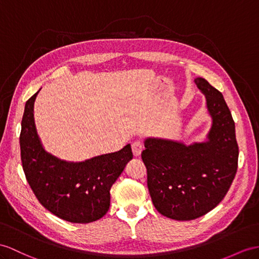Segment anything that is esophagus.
<instances>
[{
	"label": "esophagus",
	"instance_id": "1",
	"mask_svg": "<svg viewBox=\"0 0 259 259\" xmlns=\"http://www.w3.org/2000/svg\"><path fill=\"white\" fill-rule=\"evenodd\" d=\"M131 148H132V152H134V154L136 156H139V155L141 154V152L143 150V144H142L141 141L136 140L135 142H132Z\"/></svg>",
	"mask_w": 259,
	"mask_h": 259
}]
</instances>
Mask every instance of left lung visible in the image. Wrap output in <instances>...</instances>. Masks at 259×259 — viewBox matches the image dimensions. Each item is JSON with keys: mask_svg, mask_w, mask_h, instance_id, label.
<instances>
[{"mask_svg": "<svg viewBox=\"0 0 259 259\" xmlns=\"http://www.w3.org/2000/svg\"><path fill=\"white\" fill-rule=\"evenodd\" d=\"M212 117L208 140L185 145L164 139L144 141L142 161L155 209L178 221L208 213L222 201L238 161L235 124L222 94L202 77L195 79Z\"/></svg>", "mask_w": 259, "mask_h": 259, "instance_id": "obj_1", "label": "left lung"}]
</instances>
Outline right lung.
I'll return each mask as SVG.
<instances>
[{
    "label": "right lung",
    "instance_id": "obj_1",
    "mask_svg": "<svg viewBox=\"0 0 259 259\" xmlns=\"http://www.w3.org/2000/svg\"><path fill=\"white\" fill-rule=\"evenodd\" d=\"M38 92L26 102L19 136L26 180L51 213L72 223L94 222L107 213L112 184L134 156L131 145L85 162L59 160L44 150L37 135L34 103Z\"/></svg>",
    "mask_w": 259,
    "mask_h": 259
}]
</instances>
